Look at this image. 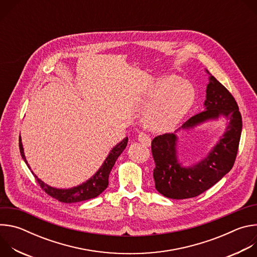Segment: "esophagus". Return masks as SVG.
I'll return each instance as SVG.
<instances>
[{"label":"esophagus","mask_w":257,"mask_h":257,"mask_svg":"<svg viewBox=\"0 0 257 257\" xmlns=\"http://www.w3.org/2000/svg\"><path fill=\"white\" fill-rule=\"evenodd\" d=\"M138 141H139L142 145H144L145 148H150L151 144H152V139H151V137H150L148 134H145V133H143V132L139 133V135H138Z\"/></svg>","instance_id":"34e87169"}]
</instances>
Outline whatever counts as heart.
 <instances>
[{
	"label": "heart",
	"instance_id": "1",
	"mask_svg": "<svg viewBox=\"0 0 257 257\" xmlns=\"http://www.w3.org/2000/svg\"><path fill=\"white\" fill-rule=\"evenodd\" d=\"M193 86L176 75L155 79L140 97V103L148 105L142 116L143 124L154 132H168L178 126L193 105Z\"/></svg>",
	"mask_w": 257,
	"mask_h": 257
}]
</instances>
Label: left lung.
I'll use <instances>...</instances> for the list:
<instances>
[{"label":"left lung","mask_w":257,"mask_h":257,"mask_svg":"<svg viewBox=\"0 0 257 257\" xmlns=\"http://www.w3.org/2000/svg\"><path fill=\"white\" fill-rule=\"evenodd\" d=\"M205 72L208 74V84L203 111L191 117L174 133L157 136L152 141L156 189L168 198L198 196L227 175L235 163L242 131L239 107L229 90L206 69ZM219 118L226 121V128L209 154L194 164L183 165L177 152L178 132Z\"/></svg>","instance_id":"obj_1"}]
</instances>
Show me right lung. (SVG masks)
Segmentation results:
<instances>
[{"mask_svg":"<svg viewBox=\"0 0 257 257\" xmlns=\"http://www.w3.org/2000/svg\"><path fill=\"white\" fill-rule=\"evenodd\" d=\"M128 143V137H125L123 140H121L119 143H117L114 148L108 153L107 157L103 161L100 168L92 175L88 180L83 182L82 184H79L75 187L71 188H56L48 185L47 183L42 181L38 176H36L30 169V166L28 165L25 155H24V149L21 141V136L19 137V150L21 157L33 176L35 177L36 181L39 182L41 187L52 197L58 199L61 202L65 203H74V202H80L87 199L94 198L98 196L100 193H102L105 188L108 185V176L112 171V168L114 167L117 159L119 156L123 153V151L126 149Z\"/></svg>","mask_w":257,"mask_h":257,"instance_id":"add662e5","label":"right lung"}]
</instances>
